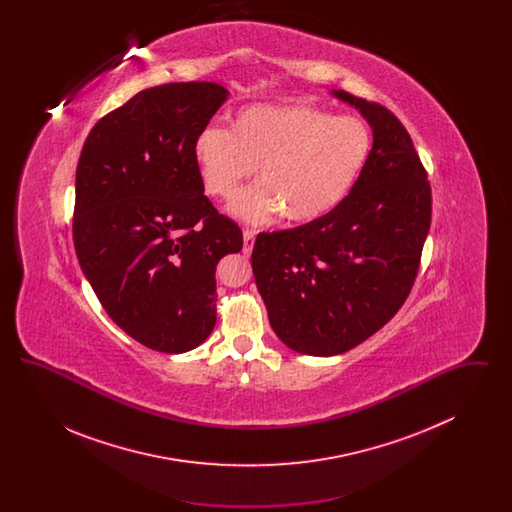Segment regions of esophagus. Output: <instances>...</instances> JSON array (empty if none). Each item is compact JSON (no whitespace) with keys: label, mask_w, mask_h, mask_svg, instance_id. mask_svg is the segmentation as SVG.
<instances>
[{"label":"esophagus","mask_w":512,"mask_h":512,"mask_svg":"<svg viewBox=\"0 0 512 512\" xmlns=\"http://www.w3.org/2000/svg\"><path fill=\"white\" fill-rule=\"evenodd\" d=\"M253 244H255V232L244 230V255H251Z\"/></svg>","instance_id":"1"}]
</instances>
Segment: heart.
I'll use <instances>...</instances> for the list:
<instances>
[{
	"label": "heart",
	"instance_id": "obj_1",
	"mask_svg": "<svg viewBox=\"0 0 512 512\" xmlns=\"http://www.w3.org/2000/svg\"><path fill=\"white\" fill-rule=\"evenodd\" d=\"M370 153L366 122L303 103L249 105L230 117V130L205 126L192 144L203 192L215 199L230 201L257 167L261 182L230 207L249 224L330 215L357 188Z\"/></svg>",
	"mask_w": 512,
	"mask_h": 512
}]
</instances>
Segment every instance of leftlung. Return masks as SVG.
<instances>
[{
    "label": "left lung",
    "instance_id": "left-lung-1",
    "mask_svg": "<svg viewBox=\"0 0 512 512\" xmlns=\"http://www.w3.org/2000/svg\"><path fill=\"white\" fill-rule=\"evenodd\" d=\"M330 94L372 128L365 174L336 211L259 234L251 255L272 330L313 357L349 351L401 309L432 220L430 182L405 126L378 103Z\"/></svg>",
    "mask_w": 512,
    "mask_h": 512
}]
</instances>
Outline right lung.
Segmentation results:
<instances>
[{
    "mask_svg": "<svg viewBox=\"0 0 512 512\" xmlns=\"http://www.w3.org/2000/svg\"><path fill=\"white\" fill-rule=\"evenodd\" d=\"M228 90L172 82L142 90L90 130L76 167L73 238L99 303L130 338L186 353L217 322L220 259L244 245L203 195L192 144Z\"/></svg>",
    "mask_w": 512,
    "mask_h": 512,
    "instance_id": "obj_1",
    "label": "right lung"
}]
</instances>
